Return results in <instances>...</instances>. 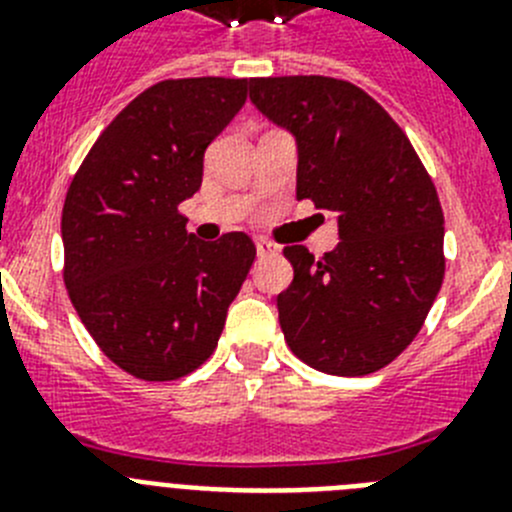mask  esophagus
Here are the masks:
<instances>
[{"label": "esophagus", "instance_id": "34e87169", "mask_svg": "<svg viewBox=\"0 0 512 512\" xmlns=\"http://www.w3.org/2000/svg\"><path fill=\"white\" fill-rule=\"evenodd\" d=\"M277 251L279 248L274 246V243L264 241V238H259V241H256V253H259V256H274Z\"/></svg>", "mask_w": 512, "mask_h": 512}]
</instances>
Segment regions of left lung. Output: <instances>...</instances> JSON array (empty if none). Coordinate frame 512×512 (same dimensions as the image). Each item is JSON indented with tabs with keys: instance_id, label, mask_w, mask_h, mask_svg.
<instances>
[{
	"instance_id": "left-lung-1",
	"label": "left lung",
	"mask_w": 512,
	"mask_h": 512,
	"mask_svg": "<svg viewBox=\"0 0 512 512\" xmlns=\"http://www.w3.org/2000/svg\"><path fill=\"white\" fill-rule=\"evenodd\" d=\"M261 115L297 140V200L336 212V251L287 246L284 341L307 366L361 377L413 343L443 284V212L408 135L379 102L330 76L248 81Z\"/></svg>"
}]
</instances>
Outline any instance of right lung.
<instances>
[{"instance_id":"obj_1","label":"right lung","mask_w":512,"mask_h":512,"mask_svg":"<svg viewBox=\"0 0 512 512\" xmlns=\"http://www.w3.org/2000/svg\"><path fill=\"white\" fill-rule=\"evenodd\" d=\"M246 84L158 81L102 130L66 192L63 282L89 336L135 379L171 382L205 364L256 259L246 233L205 243L179 212Z\"/></svg>"}]
</instances>
